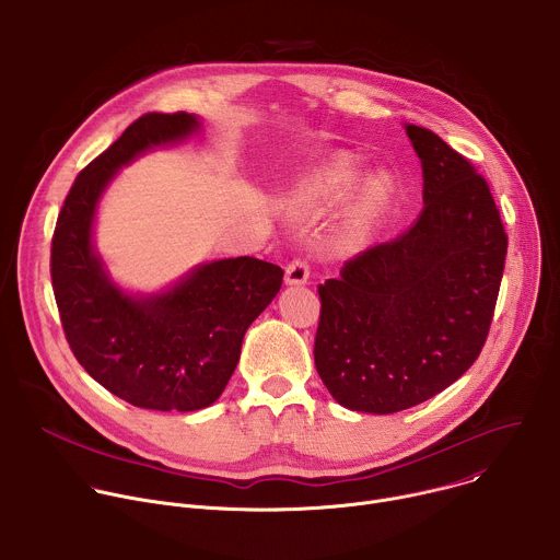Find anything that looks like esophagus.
<instances>
[{"mask_svg":"<svg viewBox=\"0 0 560 560\" xmlns=\"http://www.w3.org/2000/svg\"><path fill=\"white\" fill-rule=\"evenodd\" d=\"M310 279V266L305 259H292L285 268V283L288 285H305Z\"/></svg>","mask_w":560,"mask_h":560,"instance_id":"obj_1","label":"esophagus"}]
</instances>
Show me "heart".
<instances>
[{
	"label": "heart",
	"instance_id": "heart-1",
	"mask_svg": "<svg viewBox=\"0 0 560 560\" xmlns=\"http://www.w3.org/2000/svg\"><path fill=\"white\" fill-rule=\"evenodd\" d=\"M355 177H358V164L347 155H338L327 164H323L318 171H314L310 177H305V182L294 194V205L307 211L327 209L347 196ZM385 196H387V184L383 179H374L364 186V191L360 196L358 218H355V231H362L369 218L383 207Z\"/></svg>",
	"mask_w": 560,
	"mask_h": 560
}]
</instances>
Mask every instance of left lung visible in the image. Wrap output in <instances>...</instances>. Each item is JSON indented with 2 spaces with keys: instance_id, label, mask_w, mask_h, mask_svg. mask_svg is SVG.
Returning <instances> with one entry per match:
<instances>
[{
  "instance_id": "8db88e82",
  "label": "left lung",
  "mask_w": 560,
  "mask_h": 560,
  "mask_svg": "<svg viewBox=\"0 0 560 560\" xmlns=\"http://www.w3.org/2000/svg\"><path fill=\"white\" fill-rule=\"evenodd\" d=\"M407 133L424 173L420 218L318 285V376L338 405L376 416L466 374L488 338L508 253L483 175L431 129Z\"/></svg>"
}]
</instances>
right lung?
<instances>
[{
	"instance_id": "1",
	"label": "right lung",
	"mask_w": 560,
	"mask_h": 560,
	"mask_svg": "<svg viewBox=\"0 0 560 560\" xmlns=\"http://www.w3.org/2000/svg\"><path fill=\"white\" fill-rule=\"evenodd\" d=\"M200 129L186 112L144 114L74 179L50 250L52 290L74 358L120 400L153 411H198L226 389L250 323L277 296L283 270L237 257L198 266L160 294H125L92 244L96 205L138 153Z\"/></svg>"
}]
</instances>
